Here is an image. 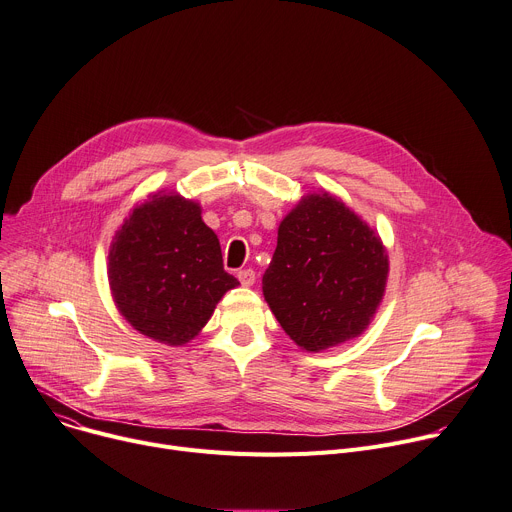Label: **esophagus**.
I'll return each mask as SVG.
<instances>
[{
  "label": "esophagus",
  "instance_id": "esophagus-1",
  "mask_svg": "<svg viewBox=\"0 0 512 512\" xmlns=\"http://www.w3.org/2000/svg\"><path fill=\"white\" fill-rule=\"evenodd\" d=\"M238 279H240V283H242L244 287H250V285H254V281H256V272H254L252 268H244V270L238 272Z\"/></svg>",
  "mask_w": 512,
  "mask_h": 512
}]
</instances>
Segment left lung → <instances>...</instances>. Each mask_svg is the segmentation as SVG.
Returning a JSON list of instances; mask_svg holds the SVG:
<instances>
[{"instance_id": "left-lung-1", "label": "left lung", "mask_w": 512, "mask_h": 512, "mask_svg": "<svg viewBox=\"0 0 512 512\" xmlns=\"http://www.w3.org/2000/svg\"><path fill=\"white\" fill-rule=\"evenodd\" d=\"M387 272L379 235L336 196L313 192L281 221L262 293L289 338L320 352L367 330Z\"/></svg>"}]
</instances>
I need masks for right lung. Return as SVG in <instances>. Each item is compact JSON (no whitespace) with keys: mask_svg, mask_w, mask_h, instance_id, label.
<instances>
[{"mask_svg":"<svg viewBox=\"0 0 512 512\" xmlns=\"http://www.w3.org/2000/svg\"><path fill=\"white\" fill-rule=\"evenodd\" d=\"M108 283L123 318L143 336L182 346L211 320L238 279L223 270L217 235L201 205L157 192L114 233Z\"/></svg>","mask_w":512,"mask_h":512,"instance_id":"1","label":"right lung"}]
</instances>
